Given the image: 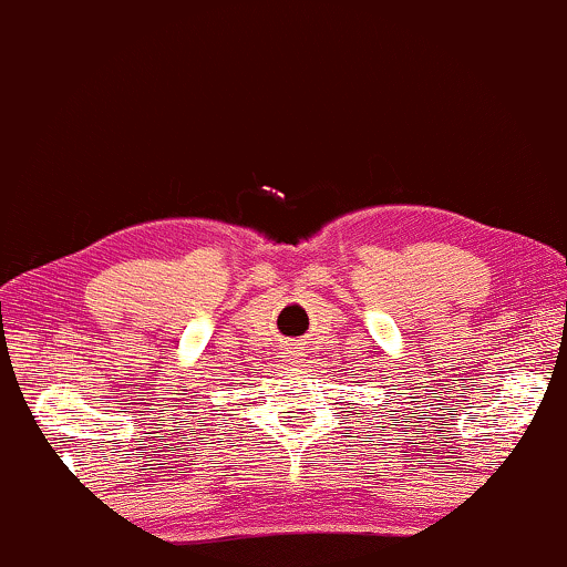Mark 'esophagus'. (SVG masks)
I'll use <instances>...</instances> for the list:
<instances>
[{"label":"esophagus","mask_w":567,"mask_h":567,"mask_svg":"<svg viewBox=\"0 0 567 567\" xmlns=\"http://www.w3.org/2000/svg\"><path fill=\"white\" fill-rule=\"evenodd\" d=\"M286 358H289V362H299L302 352H299V347H289V349H286Z\"/></svg>","instance_id":"esophagus-1"}]
</instances>
